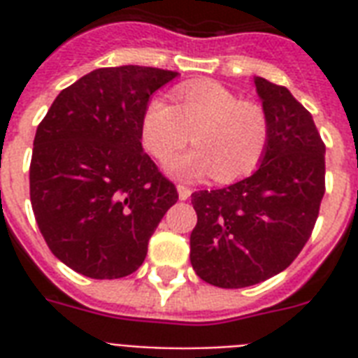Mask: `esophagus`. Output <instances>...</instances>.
<instances>
[{
	"label": "esophagus",
	"instance_id": "esophagus-1",
	"mask_svg": "<svg viewBox=\"0 0 358 358\" xmlns=\"http://www.w3.org/2000/svg\"><path fill=\"white\" fill-rule=\"evenodd\" d=\"M176 189H178L180 201H187V199H189V196H191V189H189V187H185V185L180 184L178 187H176Z\"/></svg>",
	"mask_w": 358,
	"mask_h": 358
}]
</instances>
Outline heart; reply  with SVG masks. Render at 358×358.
<instances>
[{"instance_id": "heart-1", "label": "heart", "mask_w": 358, "mask_h": 358, "mask_svg": "<svg viewBox=\"0 0 358 358\" xmlns=\"http://www.w3.org/2000/svg\"><path fill=\"white\" fill-rule=\"evenodd\" d=\"M174 106L163 98L146 103L141 141L148 154L165 162L187 144L197 146L167 163L176 178L199 180L213 174L234 182L250 174L269 145V119L260 103L247 102L217 81H193L174 89Z\"/></svg>"}]
</instances>
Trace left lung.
Segmentation results:
<instances>
[{"label":"left lung","mask_w":358,"mask_h":358,"mask_svg":"<svg viewBox=\"0 0 358 358\" xmlns=\"http://www.w3.org/2000/svg\"><path fill=\"white\" fill-rule=\"evenodd\" d=\"M269 119V145L249 178L195 191L191 266L219 288H245L284 271L316 224L325 193V145L292 92L255 78Z\"/></svg>","instance_id":"left-lung-1"}]
</instances>
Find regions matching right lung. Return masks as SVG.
Instances as JSON below:
<instances>
[{"label":"right lung","instance_id":"1","mask_svg":"<svg viewBox=\"0 0 358 358\" xmlns=\"http://www.w3.org/2000/svg\"><path fill=\"white\" fill-rule=\"evenodd\" d=\"M176 76L137 64L92 70L59 92L36 128L29 167L36 224L53 255L85 277L137 271L178 201L141 145L146 103Z\"/></svg>","mask_w":358,"mask_h":358}]
</instances>
